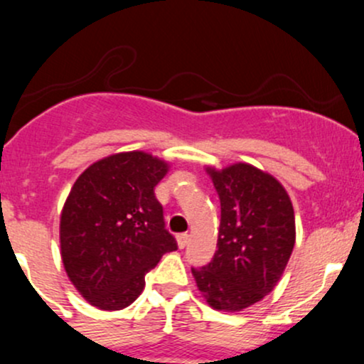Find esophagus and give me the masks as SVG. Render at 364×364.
Listing matches in <instances>:
<instances>
[{
	"instance_id": "esophagus-1",
	"label": "esophagus",
	"mask_w": 364,
	"mask_h": 364,
	"mask_svg": "<svg viewBox=\"0 0 364 364\" xmlns=\"http://www.w3.org/2000/svg\"><path fill=\"white\" fill-rule=\"evenodd\" d=\"M178 246L179 248H185V246L188 245V241H190V235L188 232H181V235H178Z\"/></svg>"
}]
</instances>
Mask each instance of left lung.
Segmentation results:
<instances>
[{
    "mask_svg": "<svg viewBox=\"0 0 364 364\" xmlns=\"http://www.w3.org/2000/svg\"><path fill=\"white\" fill-rule=\"evenodd\" d=\"M220 200L217 252L191 269L205 301L219 311H241L274 289L296 241L287 191L269 173L246 162L207 168Z\"/></svg>",
    "mask_w": 364,
    "mask_h": 364,
    "instance_id": "1",
    "label": "left lung"
}]
</instances>
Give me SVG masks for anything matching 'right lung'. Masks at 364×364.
I'll use <instances>...</instances> for the list:
<instances>
[{
	"label": "right lung",
	"mask_w": 364,
	"mask_h": 364,
	"mask_svg": "<svg viewBox=\"0 0 364 364\" xmlns=\"http://www.w3.org/2000/svg\"><path fill=\"white\" fill-rule=\"evenodd\" d=\"M168 169V162L133 150L94 162L75 181L61 210V258L92 306H129L144 291L145 274L178 250L154 193Z\"/></svg>",
	"instance_id": "1"
}]
</instances>
